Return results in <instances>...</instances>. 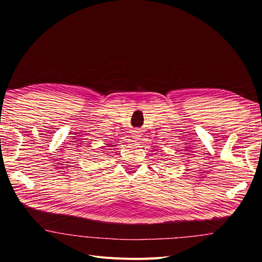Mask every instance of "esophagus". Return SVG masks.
Wrapping results in <instances>:
<instances>
[{
  "mask_svg": "<svg viewBox=\"0 0 262 262\" xmlns=\"http://www.w3.org/2000/svg\"><path fill=\"white\" fill-rule=\"evenodd\" d=\"M139 137H141L140 130H138V129H135V130L133 132V138H135V139H138Z\"/></svg>",
  "mask_w": 262,
  "mask_h": 262,
  "instance_id": "obj_1",
  "label": "esophagus"
}]
</instances>
